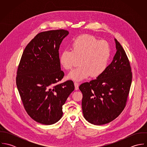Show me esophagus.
Wrapping results in <instances>:
<instances>
[{"mask_svg":"<svg viewBox=\"0 0 147 147\" xmlns=\"http://www.w3.org/2000/svg\"><path fill=\"white\" fill-rule=\"evenodd\" d=\"M74 85H75V90H78L79 89V84L78 83H76V82H75L74 83Z\"/></svg>","mask_w":147,"mask_h":147,"instance_id":"1","label":"esophagus"}]
</instances>
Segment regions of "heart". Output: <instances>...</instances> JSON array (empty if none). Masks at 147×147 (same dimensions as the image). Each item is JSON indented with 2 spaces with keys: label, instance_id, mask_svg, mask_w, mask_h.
<instances>
[{
  "label": "heart",
  "instance_id": "b5f03b06",
  "mask_svg": "<svg viewBox=\"0 0 147 147\" xmlns=\"http://www.w3.org/2000/svg\"><path fill=\"white\" fill-rule=\"evenodd\" d=\"M71 50L63 51L59 58L67 70L72 69L79 59L80 66L68 74L69 79L82 81L90 75L97 78L106 69L111 56L110 46L107 41L90 34H82L72 41Z\"/></svg>",
  "mask_w": 147,
  "mask_h": 147
}]
</instances>
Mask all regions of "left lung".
Instances as JSON below:
<instances>
[{"label": "left lung", "instance_id": "left-lung-1", "mask_svg": "<svg viewBox=\"0 0 147 147\" xmlns=\"http://www.w3.org/2000/svg\"><path fill=\"white\" fill-rule=\"evenodd\" d=\"M117 53L105 72L96 79L81 84L85 119L95 125L108 123L124 110L132 82L129 61L116 39Z\"/></svg>", "mask_w": 147, "mask_h": 147}]
</instances>
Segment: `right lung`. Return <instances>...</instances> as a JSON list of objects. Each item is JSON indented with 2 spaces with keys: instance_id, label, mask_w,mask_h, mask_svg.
<instances>
[{
  "instance_id": "1",
  "label": "right lung",
  "mask_w": 147,
  "mask_h": 147,
  "mask_svg": "<svg viewBox=\"0 0 147 147\" xmlns=\"http://www.w3.org/2000/svg\"><path fill=\"white\" fill-rule=\"evenodd\" d=\"M68 33L64 29L38 33L25 48L18 65L16 82L24 107L43 125L60 120L62 106L75 89L72 80L59 83L64 76L59 49Z\"/></svg>"
}]
</instances>
